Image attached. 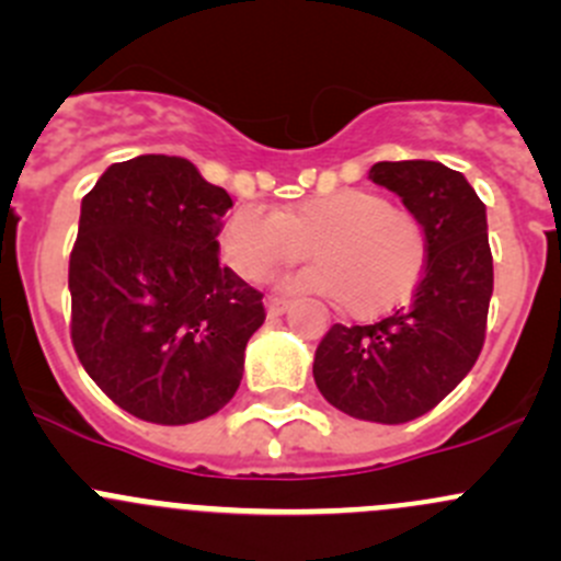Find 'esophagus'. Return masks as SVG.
<instances>
[{
    "label": "esophagus",
    "instance_id": "34e87169",
    "mask_svg": "<svg viewBox=\"0 0 561 561\" xmlns=\"http://www.w3.org/2000/svg\"><path fill=\"white\" fill-rule=\"evenodd\" d=\"M265 309H268L271 317H279V314H285L287 309H290V301H287V298H282V296H268V298H265Z\"/></svg>",
    "mask_w": 561,
    "mask_h": 561
}]
</instances>
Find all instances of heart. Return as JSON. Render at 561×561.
<instances>
[{"label":"heart","mask_w":561,"mask_h":561,"mask_svg":"<svg viewBox=\"0 0 561 561\" xmlns=\"http://www.w3.org/2000/svg\"><path fill=\"white\" fill-rule=\"evenodd\" d=\"M219 247L230 268L252 282L301 263L312 249L317 263L290 287L333 298L353 317L393 309L421 279L428 254L421 219L371 190L314 195L282 214L247 203L225 219Z\"/></svg>","instance_id":"b5f03b06"}]
</instances>
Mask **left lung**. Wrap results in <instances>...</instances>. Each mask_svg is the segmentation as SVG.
Returning a JSON list of instances; mask_svg holds the SVG:
<instances>
[{
	"label": "left lung",
	"instance_id": "1",
	"mask_svg": "<svg viewBox=\"0 0 561 561\" xmlns=\"http://www.w3.org/2000/svg\"><path fill=\"white\" fill-rule=\"evenodd\" d=\"M388 186L426 228L423 279L407 307L371 325H336L314 353V382L336 410L360 421L426 415L467 377L485 342L494 290L485 206L458 171L432 160L377 162Z\"/></svg>",
	"mask_w": 561,
	"mask_h": 561
}]
</instances>
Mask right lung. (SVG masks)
I'll return each mask as SVG.
<instances>
[{"label": "right lung", "instance_id": "1", "mask_svg": "<svg viewBox=\"0 0 561 561\" xmlns=\"http://www.w3.org/2000/svg\"><path fill=\"white\" fill-rule=\"evenodd\" d=\"M233 206L184 157L116 162L81 203L70 252V336L100 390L129 415L184 426L241 386L263 293L219 263Z\"/></svg>", "mask_w": 561, "mask_h": 561}]
</instances>
